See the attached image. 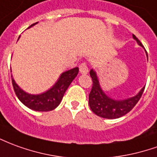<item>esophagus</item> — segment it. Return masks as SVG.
Listing matches in <instances>:
<instances>
[{
  "instance_id": "1",
  "label": "esophagus",
  "mask_w": 157,
  "mask_h": 157,
  "mask_svg": "<svg viewBox=\"0 0 157 157\" xmlns=\"http://www.w3.org/2000/svg\"><path fill=\"white\" fill-rule=\"evenodd\" d=\"M79 70H80V72L82 74H84V75L88 73V67H87V65L85 62H83L79 65Z\"/></svg>"
}]
</instances>
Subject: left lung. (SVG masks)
Returning a JSON list of instances; mask_svg holds the SVG:
<instances>
[{
    "mask_svg": "<svg viewBox=\"0 0 157 157\" xmlns=\"http://www.w3.org/2000/svg\"><path fill=\"white\" fill-rule=\"evenodd\" d=\"M132 37L134 40H137L140 46H143L136 36L132 35ZM90 75L93 81V86L89 94V106L94 114L103 118L116 119L128 114L139 102L144 90V86L140 93L134 97L125 100H115L106 96L102 91L96 73L93 70L90 71Z\"/></svg>",
    "mask_w": 157,
    "mask_h": 157,
    "instance_id": "1",
    "label": "left lung"
}]
</instances>
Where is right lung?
Masks as SVG:
<instances>
[{
    "label": "right lung",
    "mask_w": 157,
    "mask_h": 157,
    "mask_svg": "<svg viewBox=\"0 0 157 157\" xmlns=\"http://www.w3.org/2000/svg\"><path fill=\"white\" fill-rule=\"evenodd\" d=\"M36 24V23L31 25L29 28ZM78 71V67H75L63 72L51 89L39 95L26 94L15 83L13 78H12V83L17 97L25 106L36 111H49L54 109L59 105L65 91L77 75Z\"/></svg>",
    "instance_id": "right-lung-1"
}]
</instances>
